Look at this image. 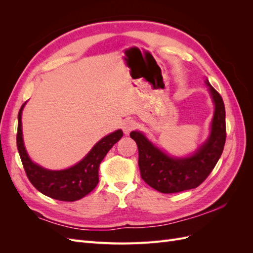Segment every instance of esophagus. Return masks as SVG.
<instances>
[{
    "instance_id": "34e87169",
    "label": "esophagus",
    "mask_w": 253,
    "mask_h": 253,
    "mask_svg": "<svg viewBox=\"0 0 253 253\" xmlns=\"http://www.w3.org/2000/svg\"><path fill=\"white\" fill-rule=\"evenodd\" d=\"M135 127H136V122L132 119H126L124 122H122V129H124V133L126 135H128Z\"/></svg>"
}]
</instances>
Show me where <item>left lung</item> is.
Masks as SVG:
<instances>
[{
    "label": "left lung",
    "mask_w": 253,
    "mask_h": 253,
    "mask_svg": "<svg viewBox=\"0 0 253 253\" xmlns=\"http://www.w3.org/2000/svg\"><path fill=\"white\" fill-rule=\"evenodd\" d=\"M214 114L210 135L193 154L173 157L153 144L139 131L129 134L138 147V165L141 178L162 193H176L198 187L208 177L223 153L226 141V112L223 98L208 80Z\"/></svg>",
    "instance_id": "8db88e82"
}]
</instances>
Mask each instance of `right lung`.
<instances>
[{
  "label": "right lung",
  "mask_w": 253,
  "mask_h": 253,
  "mask_svg": "<svg viewBox=\"0 0 253 253\" xmlns=\"http://www.w3.org/2000/svg\"><path fill=\"white\" fill-rule=\"evenodd\" d=\"M26 102L21 106L18 115L17 147L23 167L29 181L44 195L62 202L81 200L93 191L99 181V166L108 152L124 135L117 129L99 140L78 164L64 170H48L35 164L27 154L22 133V111Z\"/></svg>",
  "instance_id": "add662e5"
}]
</instances>
